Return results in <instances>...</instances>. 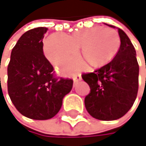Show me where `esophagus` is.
<instances>
[{"instance_id":"obj_1","label":"esophagus","mask_w":146,"mask_h":146,"mask_svg":"<svg viewBox=\"0 0 146 146\" xmlns=\"http://www.w3.org/2000/svg\"><path fill=\"white\" fill-rule=\"evenodd\" d=\"M81 75L80 74H77V75H74V83L75 84V83H77L78 81H80V80H81Z\"/></svg>"}]
</instances>
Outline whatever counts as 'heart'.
<instances>
[{
    "label": "heart",
    "instance_id": "obj_1",
    "mask_svg": "<svg viewBox=\"0 0 146 146\" xmlns=\"http://www.w3.org/2000/svg\"><path fill=\"white\" fill-rule=\"evenodd\" d=\"M119 47L120 38L116 30L96 26L71 35H52L45 40L43 51L52 65L66 68L77 60L80 49L91 66H101L116 56Z\"/></svg>",
    "mask_w": 146,
    "mask_h": 146
}]
</instances>
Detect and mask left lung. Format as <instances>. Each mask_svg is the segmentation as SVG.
Wrapping results in <instances>:
<instances>
[{
  "label": "left lung",
  "instance_id": "obj_1",
  "mask_svg": "<svg viewBox=\"0 0 146 146\" xmlns=\"http://www.w3.org/2000/svg\"><path fill=\"white\" fill-rule=\"evenodd\" d=\"M118 31L120 47L116 56L93 72L82 74L91 89L85 98V106L92 117L100 120L123 117L138 94L139 66L136 51L124 31L120 28Z\"/></svg>",
  "mask_w": 146,
  "mask_h": 146
}]
</instances>
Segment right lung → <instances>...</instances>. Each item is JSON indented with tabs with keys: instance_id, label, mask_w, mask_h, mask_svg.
Listing matches in <instances>:
<instances>
[{
	"instance_id": "obj_1",
	"label": "right lung",
	"mask_w": 146,
	"mask_h": 146,
	"mask_svg": "<svg viewBox=\"0 0 146 146\" xmlns=\"http://www.w3.org/2000/svg\"><path fill=\"white\" fill-rule=\"evenodd\" d=\"M46 31V27H36L23 34L7 66V92L12 103L23 116L37 120L56 115L74 83L71 79L54 77V67L43 53Z\"/></svg>"
}]
</instances>
